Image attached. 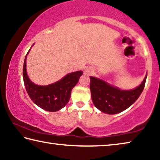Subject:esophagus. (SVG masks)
Returning a JSON list of instances; mask_svg holds the SVG:
<instances>
[{
	"mask_svg": "<svg viewBox=\"0 0 160 160\" xmlns=\"http://www.w3.org/2000/svg\"><path fill=\"white\" fill-rule=\"evenodd\" d=\"M93 72L92 69H91L90 68H86L84 69V73L86 75H91Z\"/></svg>",
	"mask_w": 160,
	"mask_h": 160,
	"instance_id": "34e87169",
	"label": "esophagus"
}]
</instances>
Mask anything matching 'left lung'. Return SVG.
<instances>
[{
	"label": "left lung",
	"instance_id": "8db88e82",
	"mask_svg": "<svg viewBox=\"0 0 160 160\" xmlns=\"http://www.w3.org/2000/svg\"><path fill=\"white\" fill-rule=\"evenodd\" d=\"M90 78L91 96L94 106L104 113L116 114L128 109L138 99L145 88L147 75L138 88L131 90H121L99 78Z\"/></svg>",
	"mask_w": 160,
	"mask_h": 160
}]
</instances>
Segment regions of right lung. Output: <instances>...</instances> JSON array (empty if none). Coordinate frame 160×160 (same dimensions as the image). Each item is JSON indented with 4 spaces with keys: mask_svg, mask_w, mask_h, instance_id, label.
Segmentation results:
<instances>
[{
    "mask_svg": "<svg viewBox=\"0 0 160 160\" xmlns=\"http://www.w3.org/2000/svg\"><path fill=\"white\" fill-rule=\"evenodd\" d=\"M27 55L23 65V80L30 99L38 107L47 112H57L61 109L68 102L72 89L78 82L80 76L83 74L82 71L79 70L71 72L66 75L61 80L48 85H35L29 80L27 73Z\"/></svg>",
    "mask_w": 160,
    "mask_h": 160,
    "instance_id": "obj_1",
    "label": "right lung"
}]
</instances>
